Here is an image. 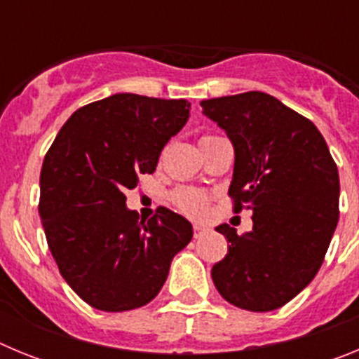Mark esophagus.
I'll return each instance as SVG.
<instances>
[{
	"mask_svg": "<svg viewBox=\"0 0 359 359\" xmlns=\"http://www.w3.org/2000/svg\"><path fill=\"white\" fill-rule=\"evenodd\" d=\"M205 233H208V228L205 226V224H194V237L198 239V237H203Z\"/></svg>",
	"mask_w": 359,
	"mask_h": 359,
	"instance_id": "esophagus-1",
	"label": "esophagus"
}]
</instances>
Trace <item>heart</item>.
I'll list each match as a JSON object with an SVG mask.
<instances>
[{
	"label": "heart",
	"mask_w": 359,
	"mask_h": 359,
	"mask_svg": "<svg viewBox=\"0 0 359 359\" xmlns=\"http://www.w3.org/2000/svg\"><path fill=\"white\" fill-rule=\"evenodd\" d=\"M172 201L183 214L201 217L208 212V196L196 189H177L172 194Z\"/></svg>",
	"instance_id": "b5f03b06"
}]
</instances>
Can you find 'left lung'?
Returning a JSON list of instances; mask_svg holds the SVG:
<instances>
[{"label":"left lung","mask_w":359,"mask_h":359,"mask_svg":"<svg viewBox=\"0 0 359 359\" xmlns=\"http://www.w3.org/2000/svg\"><path fill=\"white\" fill-rule=\"evenodd\" d=\"M236 151L228 196L250 208L253 230H215L228 253L212 268L221 297L246 311H273L318 273L340 215V176L316 126L262 91L203 100Z\"/></svg>","instance_id":"1"}]
</instances>
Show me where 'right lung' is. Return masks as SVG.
<instances>
[{"label":"right lung","mask_w":359,"mask_h":359,"mask_svg":"<svg viewBox=\"0 0 359 359\" xmlns=\"http://www.w3.org/2000/svg\"><path fill=\"white\" fill-rule=\"evenodd\" d=\"M189 107L185 98L111 95L75 111L44 156L39 215L48 248L62 278L95 309L151 302L192 239L183 215L160 207L145 221L123 194L156 170Z\"/></svg>","instance_id":"obj_1"}]
</instances>
